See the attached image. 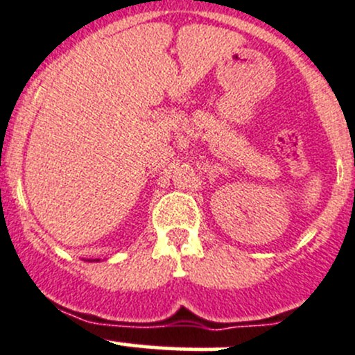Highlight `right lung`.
Here are the masks:
<instances>
[{"label": "right lung", "mask_w": 355, "mask_h": 355, "mask_svg": "<svg viewBox=\"0 0 355 355\" xmlns=\"http://www.w3.org/2000/svg\"><path fill=\"white\" fill-rule=\"evenodd\" d=\"M96 261H100V259H96Z\"/></svg>", "instance_id": "1"}]
</instances>
